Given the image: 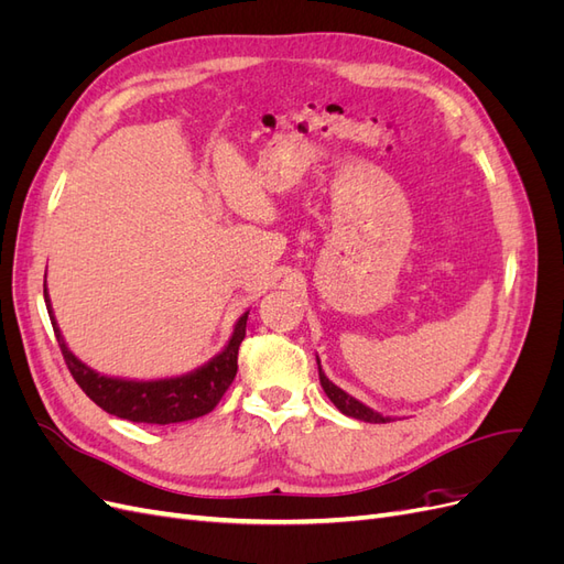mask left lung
<instances>
[{"mask_svg":"<svg viewBox=\"0 0 564 564\" xmlns=\"http://www.w3.org/2000/svg\"><path fill=\"white\" fill-rule=\"evenodd\" d=\"M317 369H319V383L324 388V392H327V398L338 406L340 414L346 416H352L357 421H367V423H386V421H392L390 416H383L379 412H373V409H369L367 404H362L360 400H355L352 395H348L346 390H340L338 386H334L327 373L322 371V365H319V357H317Z\"/></svg>","mask_w":564,"mask_h":564,"instance_id":"1","label":"left lung"}]
</instances>
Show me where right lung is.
<instances>
[{
	"label": "right lung",
	"mask_w": 564,
	"mask_h": 564,
	"mask_svg": "<svg viewBox=\"0 0 564 564\" xmlns=\"http://www.w3.org/2000/svg\"><path fill=\"white\" fill-rule=\"evenodd\" d=\"M44 301L51 324H54L63 360L67 369H70L73 379L100 409H106L108 414L117 419L166 425L204 416L212 412L220 398H224V392L228 390L237 373V350H240V344L245 340L249 313H245L235 322L230 340L209 362H204L202 367L187 373H181V377L135 381L122 377H108V373H98L89 365H84L65 344L56 315L51 311L46 286Z\"/></svg>",
	"instance_id": "add662e5"
}]
</instances>
